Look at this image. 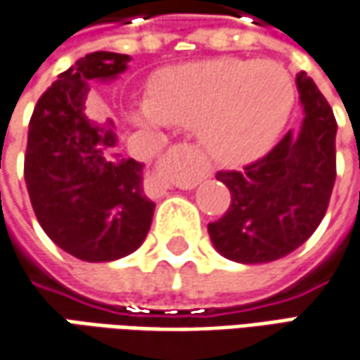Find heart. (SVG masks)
Listing matches in <instances>:
<instances>
[{
	"instance_id": "heart-1",
	"label": "heart",
	"mask_w": 360,
	"mask_h": 360,
	"mask_svg": "<svg viewBox=\"0 0 360 360\" xmlns=\"http://www.w3.org/2000/svg\"><path fill=\"white\" fill-rule=\"evenodd\" d=\"M292 84L278 63L240 58L204 60L160 74L136 120L156 128H196L204 150L222 164L262 152L292 108Z\"/></svg>"
}]
</instances>
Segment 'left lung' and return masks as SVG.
I'll return each instance as SVG.
<instances>
[{"label":"left lung","mask_w":360,"mask_h":360,"mask_svg":"<svg viewBox=\"0 0 360 360\" xmlns=\"http://www.w3.org/2000/svg\"><path fill=\"white\" fill-rule=\"evenodd\" d=\"M304 122L242 170H220L230 206L208 224L216 250L234 262L262 264L290 255L325 218L337 178V120L311 77L298 74Z\"/></svg>","instance_id":"left-lung-1"}]
</instances>
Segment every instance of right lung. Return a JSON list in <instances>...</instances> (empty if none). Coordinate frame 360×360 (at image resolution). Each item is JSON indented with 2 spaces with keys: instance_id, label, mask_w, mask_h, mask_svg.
<instances>
[{
  "instance_id": "1",
  "label": "right lung",
  "mask_w": 360,
  "mask_h": 360,
  "mask_svg": "<svg viewBox=\"0 0 360 360\" xmlns=\"http://www.w3.org/2000/svg\"><path fill=\"white\" fill-rule=\"evenodd\" d=\"M130 62L94 51L58 76L34 108L23 176L39 226L68 255L110 262L134 252L152 224L142 162L114 152V122L96 126L84 114L91 79H112Z\"/></svg>"
}]
</instances>
